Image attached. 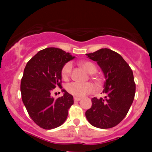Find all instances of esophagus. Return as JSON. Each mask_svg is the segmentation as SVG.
Listing matches in <instances>:
<instances>
[{"mask_svg":"<svg viewBox=\"0 0 152 152\" xmlns=\"http://www.w3.org/2000/svg\"><path fill=\"white\" fill-rule=\"evenodd\" d=\"M82 98L81 97H74V101L75 102H78V101H80Z\"/></svg>","mask_w":152,"mask_h":152,"instance_id":"1","label":"esophagus"}]
</instances>
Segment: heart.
I'll return each instance as SVG.
<instances>
[{"mask_svg": "<svg viewBox=\"0 0 152 152\" xmlns=\"http://www.w3.org/2000/svg\"><path fill=\"white\" fill-rule=\"evenodd\" d=\"M80 65L82 66L86 72L88 74H94L97 71V67L93 62L84 61H81ZM72 65L71 62H67L61 68V77L64 80H68L72 72ZM95 82L97 86H99L102 84V80L99 77L94 78ZM66 91L70 94L75 97H84L85 95L91 94L95 91V86L91 82L86 83H78L71 82L66 85Z\"/></svg>", "mask_w": 152, "mask_h": 152, "instance_id": "obj_1", "label": "heart"}]
</instances>
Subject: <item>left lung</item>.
Returning <instances> with one entry per match:
<instances>
[{
  "instance_id": "left-lung-1",
  "label": "left lung",
  "mask_w": 152,
  "mask_h": 152,
  "mask_svg": "<svg viewBox=\"0 0 152 152\" xmlns=\"http://www.w3.org/2000/svg\"><path fill=\"white\" fill-rule=\"evenodd\" d=\"M86 55L97 62L106 82L104 97H93L92 107L85 115L95 127L112 128L125 118L134 101L136 84L133 71L121 55L110 49L102 48Z\"/></svg>"
}]
</instances>
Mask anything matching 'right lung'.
<instances>
[{"mask_svg": "<svg viewBox=\"0 0 152 152\" xmlns=\"http://www.w3.org/2000/svg\"><path fill=\"white\" fill-rule=\"evenodd\" d=\"M74 57L63 50L47 48L36 54L24 69L20 82L21 98L32 120L41 128L52 129L65 122L73 97L65 90L55 99L51 93L61 86V68Z\"/></svg>", "mask_w": 152, "mask_h": 152, "instance_id": "add662e5", "label": "right lung"}]
</instances>
